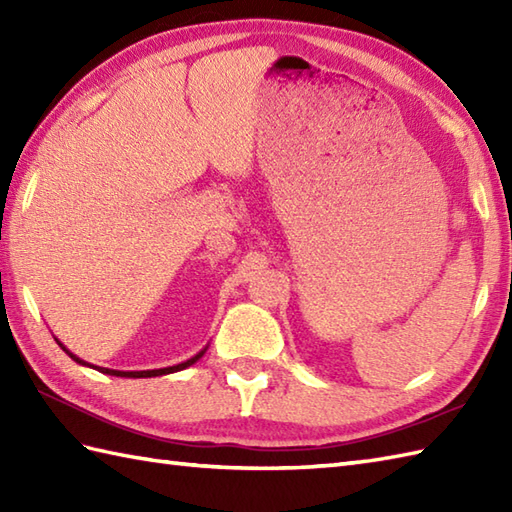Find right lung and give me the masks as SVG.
<instances>
[{"label":"right lung","instance_id":"obj_1","mask_svg":"<svg viewBox=\"0 0 512 512\" xmlns=\"http://www.w3.org/2000/svg\"><path fill=\"white\" fill-rule=\"evenodd\" d=\"M59 343V347L61 350L68 354L72 361H76L79 365H85V367H94L96 372H101V374H110V376H121V378H154V376H165V374H173V372H180V369H187V367H191L195 361H200V358L204 356V352L209 350V345L204 347V350H200L198 354L195 356H191L189 361H184V363H178V365H171V367H160V369H143V372H121V369H110V367H96V365H90L88 361H83V358H79L76 354H72L68 347H65L59 339H54Z\"/></svg>","mask_w":512,"mask_h":512}]
</instances>
